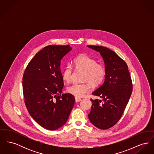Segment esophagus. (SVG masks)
I'll return each instance as SVG.
<instances>
[{"label":"esophagus","instance_id":"obj_1","mask_svg":"<svg viewBox=\"0 0 154 154\" xmlns=\"http://www.w3.org/2000/svg\"><path fill=\"white\" fill-rule=\"evenodd\" d=\"M81 100V99L80 97H75V102H79Z\"/></svg>","mask_w":154,"mask_h":154}]
</instances>
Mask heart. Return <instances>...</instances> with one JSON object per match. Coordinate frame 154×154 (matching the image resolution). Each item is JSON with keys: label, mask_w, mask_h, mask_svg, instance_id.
I'll list each match as a JSON object with an SVG mask.
<instances>
[{"label": "heart", "mask_w": 154, "mask_h": 154, "mask_svg": "<svg viewBox=\"0 0 154 154\" xmlns=\"http://www.w3.org/2000/svg\"><path fill=\"white\" fill-rule=\"evenodd\" d=\"M74 66L78 69L85 71L84 80L88 81L93 86H97L102 82L106 74L104 66L97 63V60L88 56L82 54L74 59ZM72 74V67L68 64L62 72V79L69 82ZM91 86L87 83H73L67 88V92L76 97H82L91 91Z\"/></svg>", "instance_id": "b5f03b06"}]
</instances>
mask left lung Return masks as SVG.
Wrapping results in <instances>:
<instances>
[{
	"label": "left lung",
	"instance_id": "left-lung-1",
	"mask_svg": "<svg viewBox=\"0 0 154 154\" xmlns=\"http://www.w3.org/2000/svg\"><path fill=\"white\" fill-rule=\"evenodd\" d=\"M87 47L100 53L106 71L104 83L92 92L102 100L91 99L88 118L96 128L107 129L116 124L124 113L132 94V79L128 65L115 52L103 46Z\"/></svg>",
	"mask_w": 154,
	"mask_h": 154
}]
</instances>
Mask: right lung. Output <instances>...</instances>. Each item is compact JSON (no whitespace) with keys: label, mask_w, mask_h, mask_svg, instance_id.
I'll return each mask as SVG.
<instances>
[{"label":"right lung","mask_w":154,"mask_h":154,"mask_svg":"<svg viewBox=\"0 0 154 154\" xmlns=\"http://www.w3.org/2000/svg\"><path fill=\"white\" fill-rule=\"evenodd\" d=\"M72 50L70 45L45 47L30 61L23 75L27 110L37 124L50 131L66 124L75 102L72 94L61 95L60 61Z\"/></svg>","instance_id":"obj_1"}]
</instances>
